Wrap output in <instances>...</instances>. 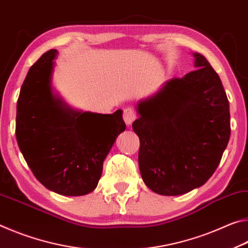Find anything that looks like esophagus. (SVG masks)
<instances>
[{"mask_svg":"<svg viewBox=\"0 0 248 248\" xmlns=\"http://www.w3.org/2000/svg\"><path fill=\"white\" fill-rule=\"evenodd\" d=\"M123 120L126 125H131L136 120V112L132 108H126L123 112Z\"/></svg>","mask_w":248,"mask_h":248,"instance_id":"obj_1","label":"esophagus"}]
</instances>
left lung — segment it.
<instances>
[{"label": "left lung", "mask_w": 248, "mask_h": 248, "mask_svg": "<svg viewBox=\"0 0 248 248\" xmlns=\"http://www.w3.org/2000/svg\"><path fill=\"white\" fill-rule=\"evenodd\" d=\"M198 69L173 78L137 107L132 127L140 137L145 185L179 196L204 185L220 164L231 135L230 105L218 75L193 54Z\"/></svg>", "instance_id": "obj_1"}]
</instances>
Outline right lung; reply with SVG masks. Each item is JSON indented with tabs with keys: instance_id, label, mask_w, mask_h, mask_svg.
<instances>
[{
	"instance_id": "1",
	"label": "right lung",
	"mask_w": 248,
	"mask_h": 248,
	"mask_svg": "<svg viewBox=\"0 0 248 248\" xmlns=\"http://www.w3.org/2000/svg\"><path fill=\"white\" fill-rule=\"evenodd\" d=\"M57 50L31 67L16 109V140L40 184L62 196H84L96 188L103 161L125 131L122 111L76 112L52 95L50 77Z\"/></svg>"
}]
</instances>
